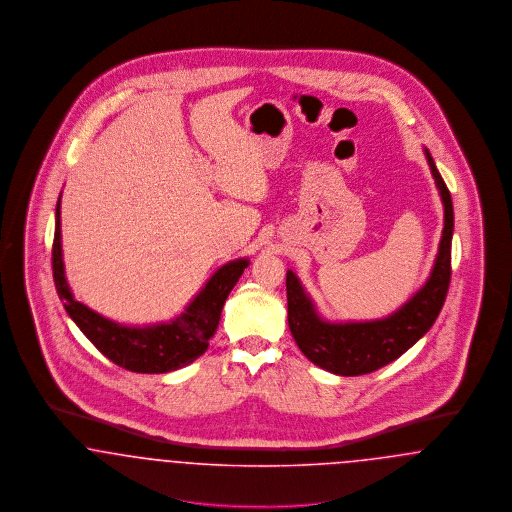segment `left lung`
<instances>
[{
  "label": "left lung",
  "mask_w": 512,
  "mask_h": 512,
  "mask_svg": "<svg viewBox=\"0 0 512 512\" xmlns=\"http://www.w3.org/2000/svg\"><path fill=\"white\" fill-rule=\"evenodd\" d=\"M443 201L438 257L426 284L390 317L366 322H328L317 313L299 278L288 270V324L301 353L338 376H361L399 359L436 322L451 280L453 201L428 149H424Z\"/></svg>",
  "instance_id": "obj_1"
}]
</instances>
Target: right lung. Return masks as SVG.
Wrapping results in <instances>:
<instances>
[{"label": "right lung", "instance_id": "right-lung-1", "mask_svg": "<svg viewBox=\"0 0 512 512\" xmlns=\"http://www.w3.org/2000/svg\"><path fill=\"white\" fill-rule=\"evenodd\" d=\"M59 217L61 197L55 209V236L51 253L55 288L74 324L109 361L130 372L163 374L194 363L197 357L207 351L209 340L219 328L224 301L249 265L247 259H236L222 265L205 284V288L195 295L184 313H180V317L172 318L171 322H159L144 328L124 326L101 317L99 313L74 299L65 278Z\"/></svg>", "mask_w": 512, "mask_h": 512}]
</instances>
